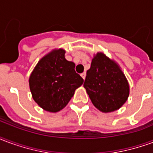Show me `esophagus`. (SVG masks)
Wrapping results in <instances>:
<instances>
[{"label": "esophagus", "mask_w": 153, "mask_h": 153, "mask_svg": "<svg viewBox=\"0 0 153 153\" xmlns=\"http://www.w3.org/2000/svg\"><path fill=\"white\" fill-rule=\"evenodd\" d=\"M81 76H82V78H83V79H85V77H86V73L84 72V73L81 74Z\"/></svg>", "instance_id": "esophagus-1"}]
</instances>
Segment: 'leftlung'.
Instances as JSON below:
<instances>
[{
	"label": "left lung",
	"instance_id": "8db88e82",
	"mask_svg": "<svg viewBox=\"0 0 153 153\" xmlns=\"http://www.w3.org/2000/svg\"><path fill=\"white\" fill-rule=\"evenodd\" d=\"M83 87L93 105L102 112L120 108L129 93L128 81L118 65L102 52L92 60Z\"/></svg>",
	"mask_w": 153,
	"mask_h": 153
}]
</instances>
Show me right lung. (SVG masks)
Segmentation results:
<instances>
[{
	"label": "right lung",
	"instance_id": "right-lung-1",
	"mask_svg": "<svg viewBox=\"0 0 153 153\" xmlns=\"http://www.w3.org/2000/svg\"><path fill=\"white\" fill-rule=\"evenodd\" d=\"M63 49L54 50L42 58L29 78L33 98L45 111L63 109L83 79L74 70L75 65L65 58Z\"/></svg>",
	"mask_w": 153,
	"mask_h": 153
}]
</instances>
